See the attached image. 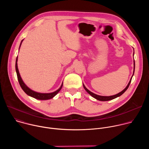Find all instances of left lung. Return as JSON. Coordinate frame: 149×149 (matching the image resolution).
<instances>
[{
  "mask_svg": "<svg viewBox=\"0 0 149 149\" xmlns=\"http://www.w3.org/2000/svg\"><path fill=\"white\" fill-rule=\"evenodd\" d=\"M134 53H133V56H134ZM134 69H135V62H134V71H133V75H132V78H131V79H130V81H129L128 85H127V87H126L122 91H121L120 93H118V94H116V95H111V96H101V95H97V94H94V93L91 92L90 90H88L86 87V86H84V84H83V87H84L85 90H86L90 95H91L93 97H94V98H95V99L97 100L101 101H109V100H113V99H114V98H117V97H120V95H121L127 90V88H129V86H130V82H131V81H132V77H133V75H134Z\"/></svg>",
  "mask_w": 149,
  "mask_h": 149,
  "instance_id": "left-lung-1",
  "label": "left lung"
}]
</instances>
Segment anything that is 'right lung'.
I'll list each match as a JSON object with an SVG mask.
<instances>
[{"label":"right lung","mask_w":149,"mask_h":149,"mask_svg":"<svg viewBox=\"0 0 149 149\" xmlns=\"http://www.w3.org/2000/svg\"><path fill=\"white\" fill-rule=\"evenodd\" d=\"M24 39L22 40L20 42V44L19 46V51L20 49V47L21 46V44H22V42H23ZM17 56L16 58V64H15V68H16V74H17V79L19 81V83L20 84V86L22 88V89L24 90V91L29 96H31L34 98L38 99V100H49L52 98L54 97H55L59 92V91L61 90L62 86H63V82L62 83L61 87H59V88L58 90H57L56 91L53 92V93H38L36 91H34L33 90H32L31 89H30L24 83V82L23 81L22 78H21L19 70H18V68H17Z\"/></svg>","instance_id":"obj_1"}]
</instances>
